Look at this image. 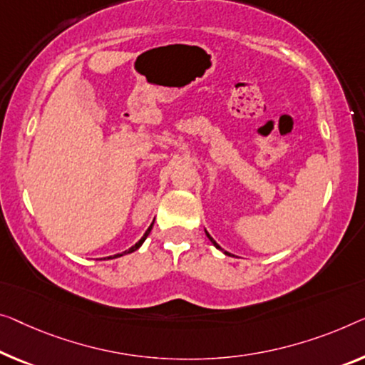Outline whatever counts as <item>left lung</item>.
Here are the masks:
<instances>
[{"label": "left lung", "instance_id": "1", "mask_svg": "<svg viewBox=\"0 0 365 365\" xmlns=\"http://www.w3.org/2000/svg\"><path fill=\"white\" fill-rule=\"evenodd\" d=\"M205 232H206V231H205ZM206 236H208V237H210V241H211V242H213V246H215L216 249H220V251H222V249H221V246H220V244H217V242L215 241V239H213V237H211V236L208 235V232H206ZM222 252H225L226 255H230V252H226V251H222Z\"/></svg>", "mask_w": 365, "mask_h": 365}]
</instances>
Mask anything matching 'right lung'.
Wrapping results in <instances>:
<instances>
[{"mask_svg":"<svg viewBox=\"0 0 365 365\" xmlns=\"http://www.w3.org/2000/svg\"><path fill=\"white\" fill-rule=\"evenodd\" d=\"M152 225H154V222H152ZM152 225L149 226V230L144 232V236H143V237H140V239H139V241H138V242H135L133 247H129V249H128V251H124V252H121V254H116V255H113V257H108V259H114V257H121V255H124V254H130V252L138 251V249H139L140 246H143V242L145 241V237H148V236H149V232H150V230H152Z\"/></svg>","mask_w":365,"mask_h":365,"instance_id":"right-lung-1","label":"right lung"}]
</instances>
